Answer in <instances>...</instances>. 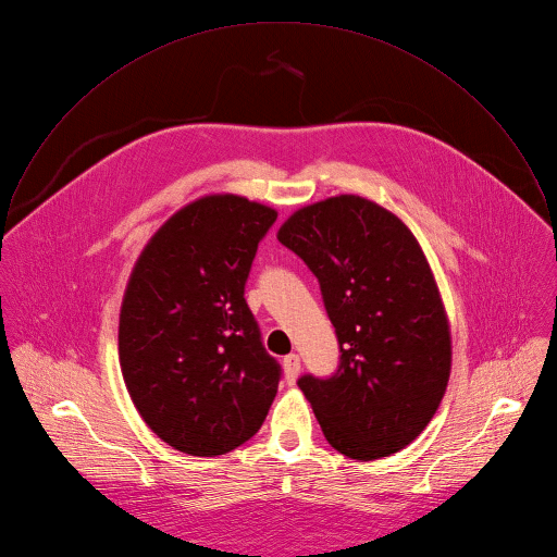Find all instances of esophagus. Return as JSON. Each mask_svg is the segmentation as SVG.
<instances>
[{"label": "esophagus", "mask_w": 557, "mask_h": 557, "mask_svg": "<svg viewBox=\"0 0 557 557\" xmlns=\"http://www.w3.org/2000/svg\"><path fill=\"white\" fill-rule=\"evenodd\" d=\"M283 370H285V379H287L289 383H294L296 376L300 374V357H298L296 352L287 355V357L283 359Z\"/></svg>", "instance_id": "esophagus-1"}]
</instances>
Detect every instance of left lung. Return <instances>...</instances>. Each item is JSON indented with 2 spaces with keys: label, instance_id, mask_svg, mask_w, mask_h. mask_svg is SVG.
<instances>
[{
  "label": "left lung",
  "instance_id": "left-lung-1",
  "mask_svg": "<svg viewBox=\"0 0 557 557\" xmlns=\"http://www.w3.org/2000/svg\"><path fill=\"white\" fill-rule=\"evenodd\" d=\"M276 237L315 274L339 342L329 379H298L324 437L363 461L405 448L450 374L448 320L420 244L394 213L348 194L298 209Z\"/></svg>",
  "mask_w": 557,
  "mask_h": 557
}]
</instances>
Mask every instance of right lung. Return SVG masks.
<instances>
[{
  "mask_svg": "<svg viewBox=\"0 0 557 557\" xmlns=\"http://www.w3.org/2000/svg\"><path fill=\"white\" fill-rule=\"evenodd\" d=\"M276 211L248 198L205 196L148 242L120 313V366L146 424L187 455L248 442L276 396L268 355L244 298Z\"/></svg>",
  "mask_w": 557,
  "mask_h": 557,
  "instance_id": "1",
  "label": "right lung"
}]
</instances>
